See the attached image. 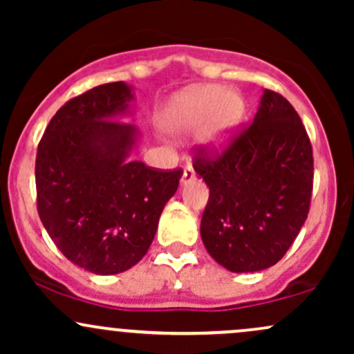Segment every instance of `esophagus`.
I'll return each mask as SVG.
<instances>
[{"mask_svg": "<svg viewBox=\"0 0 354 354\" xmlns=\"http://www.w3.org/2000/svg\"><path fill=\"white\" fill-rule=\"evenodd\" d=\"M194 180V169H193V166L191 165H188L185 168V171H183V176H181V183H189V181H193Z\"/></svg>", "mask_w": 354, "mask_h": 354, "instance_id": "esophagus-1", "label": "esophagus"}]
</instances>
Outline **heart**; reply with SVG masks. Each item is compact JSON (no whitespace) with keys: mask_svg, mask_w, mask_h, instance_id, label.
Listing matches in <instances>:
<instances>
[{"mask_svg":"<svg viewBox=\"0 0 354 354\" xmlns=\"http://www.w3.org/2000/svg\"><path fill=\"white\" fill-rule=\"evenodd\" d=\"M245 116V100L236 91H225L216 84L189 89L178 96L168 109V123L176 128H198L209 120L206 143L219 145Z\"/></svg>","mask_w":354,"mask_h":354,"instance_id":"heart-1","label":"heart"}]
</instances>
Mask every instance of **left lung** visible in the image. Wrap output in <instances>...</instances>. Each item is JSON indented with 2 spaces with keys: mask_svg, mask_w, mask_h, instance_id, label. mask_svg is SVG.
<instances>
[{
  "mask_svg": "<svg viewBox=\"0 0 354 354\" xmlns=\"http://www.w3.org/2000/svg\"><path fill=\"white\" fill-rule=\"evenodd\" d=\"M193 168L209 186L201 238L214 261L233 273L276 265L306 221L313 193L311 141L290 101L265 89L253 123L221 148L198 146Z\"/></svg>",
  "mask_w": 354,
  "mask_h": 354,
  "instance_id": "left-lung-1",
  "label": "left lung"
}]
</instances>
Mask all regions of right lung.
I'll return each instance as SVG.
<instances>
[{
  "label": "right lung",
  "mask_w": 354,
  "mask_h": 354,
  "mask_svg": "<svg viewBox=\"0 0 354 354\" xmlns=\"http://www.w3.org/2000/svg\"><path fill=\"white\" fill-rule=\"evenodd\" d=\"M131 88L100 84L61 106L36 153V208L58 250L96 274L123 273L146 254L161 211L176 193L181 168L128 160L136 126Z\"/></svg>",
  "instance_id": "obj_1"
}]
</instances>
